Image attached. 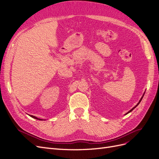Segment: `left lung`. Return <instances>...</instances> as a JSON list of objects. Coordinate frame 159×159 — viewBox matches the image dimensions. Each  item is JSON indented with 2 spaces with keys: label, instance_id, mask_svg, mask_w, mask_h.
<instances>
[{
  "label": "left lung",
  "instance_id": "1",
  "mask_svg": "<svg viewBox=\"0 0 159 159\" xmlns=\"http://www.w3.org/2000/svg\"><path fill=\"white\" fill-rule=\"evenodd\" d=\"M145 93H143V96H142V98H141V99H140V100H139V103H137V105H135V106H134V107H133V108H132V109H131V110H130V111H128V112H127V113H126L125 115L128 114V113H130V112H131V111H133V109H134V108H135V107H136L137 106V105H139V103H140V102H141V100H142V99H143V96H144V95H145Z\"/></svg>",
  "mask_w": 159,
  "mask_h": 159
}]
</instances>
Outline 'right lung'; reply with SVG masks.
<instances>
[{
	"label": "right lung",
	"mask_w": 159,
	"mask_h": 159,
	"mask_svg": "<svg viewBox=\"0 0 159 159\" xmlns=\"http://www.w3.org/2000/svg\"><path fill=\"white\" fill-rule=\"evenodd\" d=\"M31 117H32V118H34V119H38V120H43V119H39V118H37L36 117H35V116H33V115H29Z\"/></svg>",
	"instance_id": "right-lung-1"
}]
</instances>
